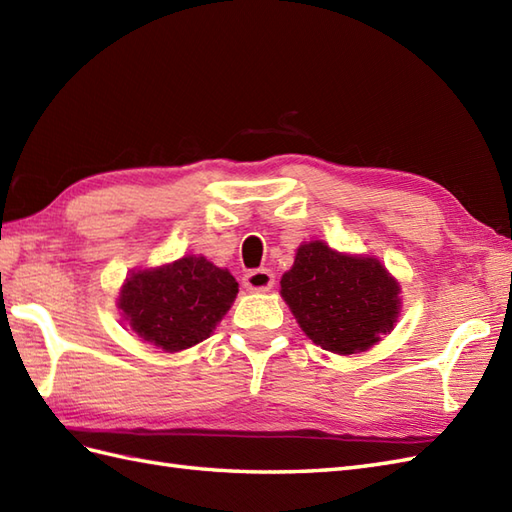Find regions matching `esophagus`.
<instances>
[{
  "instance_id": "34e87169",
  "label": "esophagus",
  "mask_w": 512,
  "mask_h": 512,
  "mask_svg": "<svg viewBox=\"0 0 512 512\" xmlns=\"http://www.w3.org/2000/svg\"><path fill=\"white\" fill-rule=\"evenodd\" d=\"M272 285H274V274L266 268L248 272L244 277V287L251 292H268L272 290Z\"/></svg>"
}]
</instances>
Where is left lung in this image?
<instances>
[{"label": "left lung", "mask_w": 512, "mask_h": 512, "mask_svg": "<svg viewBox=\"0 0 512 512\" xmlns=\"http://www.w3.org/2000/svg\"><path fill=\"white\" fill-rule=\"evenodd\" d=\"M281 296L311 342L335 355L372 348L400 313V285L381 261L337 253L320 240L298 246Z\"/></svg>", "instance_id": "1"}]
</instances>
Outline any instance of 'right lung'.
Returning a JSON list of instances; mask_svg holds the SVG:
<instances>
[{
  "label": "right lung",
  "mask_w": 512,
  "mask_h": 512,
  "mask_svg": "<svg viewBox=\"0 0 512 512\" xmlns=\"http://www.w3.org/2000/svg\"><path fill=\"white\" fill-rule=\"evenodd\" d=\"M238 281L205 257L186 255L173 264L131 272L119 309L144 342L179 352L203 342L231 309Z\"/></svg>",
  "instance_id": "obj_1"
}]
</instances>
